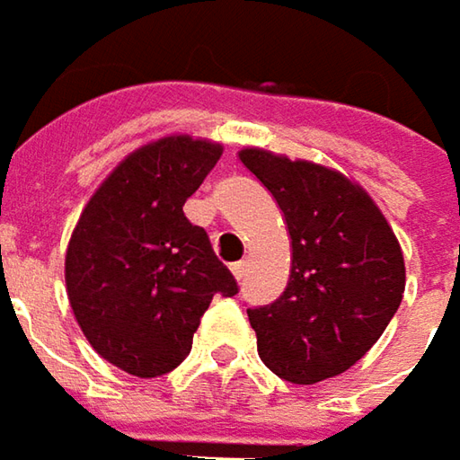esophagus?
Instances as JSON below:
<instances>
[{"mask_svg":"<svg viewBox=\"0 0 460 460\" xmlns=\"http://www.w3.org/2000/svg\"><path fill=\"white\" fill-rule=\"evenodd\" d=\"M246 270H249V260L236 261V264L231 267V272H234V278H236V279H244L246 278Z\"/></svg>","mask_w":460,"mask_h":460,"instance_id":"1","label":"esophagus"}]
</instances>
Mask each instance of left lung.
<instances>
[{
	"label": "left lung",
	"instance_id": "obj_1",
	"mask_svg": "<svg viewBox=\"0 0 460 460\" xmlns=\"http://www.w3.org/2000/svg\"><path fill=\"white\" fill-rule=\"evenodd\" d=\"M239 160L278 200L293 246L285 293L246 310L260 358L293 385L343 374L402 303V246L372 196L339 170L261 147Z\"/></svg>",
	"mask_w": 460,
	"mask_h": 460
}]
</instances>
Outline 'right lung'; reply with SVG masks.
Segmentation results:
<instances>
[{"mask_svg": "<svg viewBox=\"0 0 460 460\" xmlns=\"http://www.w3.org/2000/svg\"><path fill=\"white\" fill-rule=\"evenodd\" d=\"M224 147L190 135L129 152L96 188L66 249V293L93 351L150 379L190 354L200 315L236 279L182 206Z\"/></svg>", "mask_w": 460, "mask_h": 460, "instance_id": "right-lung-1", "label": "right lung"}]
</instances>
